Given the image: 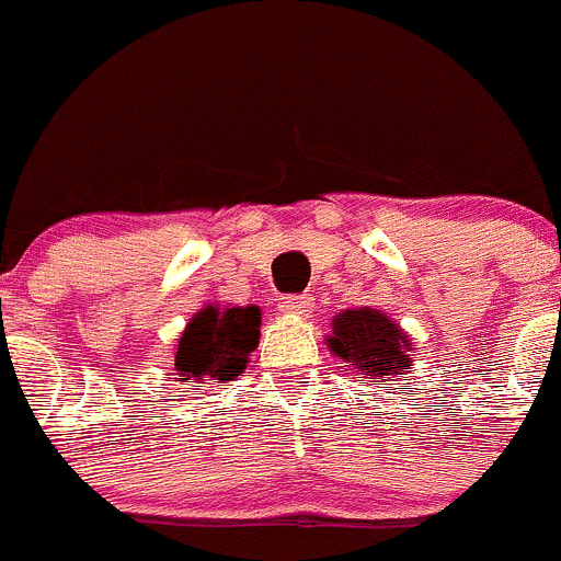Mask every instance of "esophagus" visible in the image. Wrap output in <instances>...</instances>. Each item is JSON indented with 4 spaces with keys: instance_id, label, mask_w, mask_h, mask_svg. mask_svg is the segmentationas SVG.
<instances>
[{
    "instance_id": "esophagus-1",
    "label": "esophagus",
    "mask_w": 561,
    "mask_h": 561,
    "mask_svg": "<svg viewBox=\"0 0 561 561\" xmlns=\"http://www.w3.org/2000/svg\"><path fill=\"white\" fill-rule=\"evenodd\" d=\"M280 310L288 316H310L313 310V297L308 294H297V297H283Z\"/></svg>"
}]
</instances>
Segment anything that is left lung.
<instances>
[{"label":"left lung","instance_id":"8db88e82","mask_svg":"<svg viewBox=\"0 0 561 561\" xmlns=\"http://www.w3.org/2000/svg\"><path fill=\"white\" fill-rule=\"evenodd\" d=\"M327 346L357 381H390L407 374L412 343L409 335L376 308L343 310L332 319Z\"/></svg>","mask_w":561,"mask_h":561}]
</instances>
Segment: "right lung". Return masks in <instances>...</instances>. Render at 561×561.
<instances>
[{
  "instance_id": "add662e5",
  "label": "right lung",
  "mask_w": 561,
  "mask_h": 561,
  "mask_svg": "<svg viewBox=\"0 0 561 561\" xmlns=\"http://www.w3.org/2000/svg\"><path fill=\"white\" fill-rule=\"evenodd\" d=\"M262 310L218 308L207 305L187 321L174 354V368L182 379L234 381L248 368V357L259 346Z\"/></svg>"
}]
</instances>
